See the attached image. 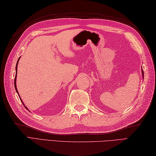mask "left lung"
Instances as JSON below:
<instances>
[{
  "label": "left lung",
  "mask_w": 156,
  "mask_h": 156,
  "mask_svg": "<svg viewBox=\"0 0 156 156\" xmlns=\"http://www.w3.org/2000/svg\"><path fill=\"white\" fill-rule=\"evenodd\" d=\"M141 72H142V76H143V79H144V71H143V69H142V67H141Z\"/></svg>",
  "instance_id": "left-lung-1"
}]
</instances>
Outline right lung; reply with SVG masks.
I'll use <instances>...</instances> for the list:
<instances>
[{"mask_svg": "<svg viewBox=\"0 0 156 156\" xmlns=\"http://www.w3.org/2000/svg\"><path fill=\"white\" fill-rule=\"evenodd\" d=\"M21 58V57H20ZM20 58L18 59V61H17V62H16V74H15V82H14V84H15V90H16V92H17V94H18V95H19V98H20V100L21 101V102H22V103H23V105H24V107H25V108L27 109V110H28L29 111V109L26 107V106H25V104L23 103V101L21 100V97H20V96H19V92H18V90H17V88H16V74H17V65H18V63H19V59H20Z\"/></svg>", "mask_w": 156, "mask_h": 156, "instance_id": "right-lung-1", "label": "right lung"}]
</instances>
